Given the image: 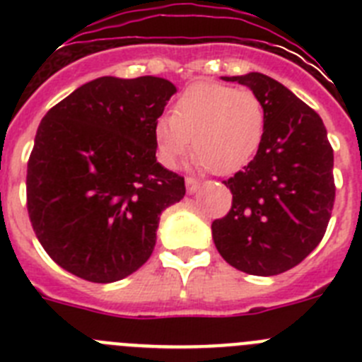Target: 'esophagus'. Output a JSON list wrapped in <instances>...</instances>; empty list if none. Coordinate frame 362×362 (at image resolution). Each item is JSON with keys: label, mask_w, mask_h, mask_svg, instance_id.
Segmentation results:
<instances>
[{"label": "esophagus", "mask_w": 362, "mask_h": 362, "mask_svg": "<svg viewBox=\"0 0 362 362\" xmlns=\"http://www.w3.org/2000/svg\"><path fill=\"white\" fill-rule=\"evenodd\" d=\"M185 183H187L188 194H196V192L199 190V187H201L199 181H197V179H194V177H187V179H185Z\"/></svg>", "instance_id": "34e87169"}]
</instances>
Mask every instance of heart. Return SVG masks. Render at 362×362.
I'll return each mask as SVG.
<instances>
[{"mask_svg": "<svg viewBox=\"0 0 362 362\" xmlns=\"http://www.w3.org/2000/svg\"><path fill=\"white\" fill-rule=\"evenodd\" d=\"M267 110L255 92L219 83H199L175 99L172 117L153 124L158 158L175 168L190 148L199 166L233 174L254 159L263 143Z\"/></svg>", "mask_w": 362, "mask_h": 362, "instance_id": "heart-1", "label": "heart"}]
</instances>
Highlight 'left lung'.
<instances>
[{
  "label": "left lung",
  "mask_w": 362,
  "mask_h": 362,
  "mask_svg": "<svg viewBox=\"0 0 362 362\" xmlns=\"http://www.w3.org/2000/svg\"><path fill=\"white\" fill-rule=\"evenodd\" d=\"M248 86L267 110L255 158L223 183L232 209L212 223L217 252L250 276H277L321 243L335 201L334 150L322 119L264 74L223 78Z\"/></svg>",
  "instance_id": "left-lung-1"
}]
</instances>
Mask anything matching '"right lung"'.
Listing matches in <instances>:
<instances>
[{"label": "right lung", "mask_w": 362, "mask_h": 362, "mask_svg": "<svg viewBox=\"0 0 362 362\" xmlns=\"http://www.w3.org/2000/svg\"><path fill=\"white\" fill-rule=\"evenodd\" d=\"M168 79L105 76L76 88L37 127L27 209L45 252L92 283H114L148 261L159 216L185 177L156 159L153 124L175 94Z\"/></svg>", "instance_id": "right-lung-1"}]
</instances>
